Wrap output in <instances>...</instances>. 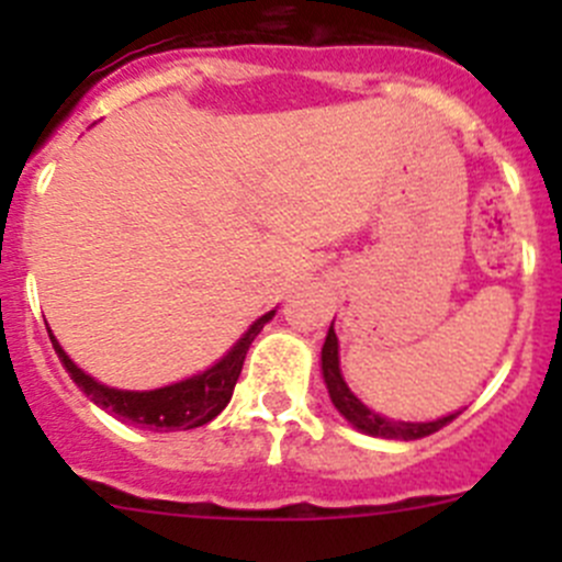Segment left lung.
<instances>
[{"label":"left lung","instance_id":"1","mask_svg":"<svg viewBox=\"0 0 562 562\" xmlns=\"http://www.w3.org/2000/svg\"><path fill=\"white\" fill-rule=\"evenodd\" d=\"M323 361V381H326L328 396H331L334 407L353 424L356 429H361L364 435H372V438H386V440H418L427 438V435L438 432L446 424L454 422L459 413H451V416L438 418V422H394V418L381 416V413L370 411L353 391L345 383L342 372H339V342L337 334H334V323L326 334V342H323L321 350Z\"/></svg>","mask_w":562,"mask_h":562}]
</instances>
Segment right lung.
Returning a JSON list of instances; mask_svg holds the SVG:
<instances>
[{"mask_svg": "<svg viewBox=\"0 0 562 562\" xmlns=\"http://www.w3.org/2000/svg\"><path fill=\"white\" fill-rule=\"evenodd\" d=\"M271 317H274V310L260 315L258 321L241 334L239 342H236L217 364L209 367L206 372L155 391H122L103 386V383H98L94 378H89L87 372L78 370V367L72 364V359L61 350V345L56 342L50 328L48 337L50 342H54V350L56 356H59L61 367L70 372V378L78 383V389H81L94 405L113 413V416H122L127 418V422L140 424V427L149 429H195L209 424L214 416H220V413L225 411V405L231 402V394H234L236 381H239L241 375V367H245L249 345H252V339L258 337L260 328H263Z\"/></svg>", "mask_w": 562, "mask_h": 562, "instance_id": "right-lung-1", "label": "right lung"}]
</instances>
